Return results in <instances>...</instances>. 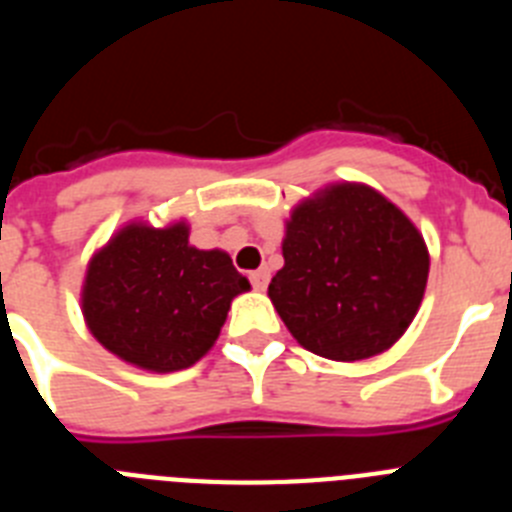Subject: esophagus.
Masks as SVG:
<instances>
[{
    "mask_svg": "<svg viewBox=\"0 0 512 512\" xmlns=\"http://www.w3.org/2000/svg\"><path fill=\"white\" fill-rule=\"evenodd\" d=\"M251 284L253 289H266V284H269V269H256L251 271Z\"/></svg>",
    "mask_w": 512,
    "mask_h": 512,
    "instance_id": "obj_1",
    "label": "esophagus"
}]
</instances>
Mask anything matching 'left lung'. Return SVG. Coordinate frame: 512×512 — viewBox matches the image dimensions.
<instances>
[{"label": "left lung", "mask_w": 512, "mask_h": 512, "mask_svg": "<svg viewBox=\"0 0 512 512\" xmlns=\"http://www.w3.org/2000/svg\"><path fill=\"white\" fill-rule=\"evenodd\" d=\"M282 256L271 302L300 346L333 361L387 351L413 323L431 264L408 215L351 182L292 210Z\"/></svg>", "instance_id": "left-lung-1"}]
</instances>
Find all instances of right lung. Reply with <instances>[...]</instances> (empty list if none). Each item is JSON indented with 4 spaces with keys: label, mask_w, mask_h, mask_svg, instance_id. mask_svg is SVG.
<instances>
[{
    "label": "right lung",
    "mask_w": 512,
    "mask_h": 512,
    "mask_svg": "<svg viewBox=\"0 0 512 512\" xmlns=\"http://www.w3.org/2000/svg\"><path fill=\"white\" fill-rule=\"evenodd\" d=\"M248 289L228 253L189 246L187 223H130L89 261L81 312L110 354L166 374L210 351L233 297Z\"/></svg>",
    "instance_id": "obj_1"
}]
</instances>
